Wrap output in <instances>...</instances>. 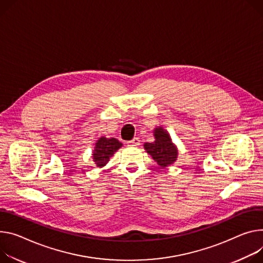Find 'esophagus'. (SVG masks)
I'll return each instance as SVG.
<instances>
[{"label":"esophagus","mask_w":263,"mask_h":263,"mask_svg":"<svg viewBox=\"0 0 263 263\" xmlns=\"http://www.w3.org/2000/svg\"><path fill=\"white\" fill-rule=\"evenodd\" d=\"M129 145L130 146H133V147H137L140 145V140L138 137H134L132 140L129 141Z\"/></svg>","instance_id":"34e87169"}]
</instances>
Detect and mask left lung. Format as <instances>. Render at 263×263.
Here are the masks:
<instances>
[{"instance_id":"left-lung-1","label":"left lung","mask_w":263,"mask_h":263,"mask_svg":"<svg viewBox=\"0 0 263 263\" xmlns=\"http://www.w3.org/2000/svg\"><path fill=\"white\" fill-rule=\"evenodd\" d=\"M154 137L153 142H146L144 145L147 153L162 168L173 164L177 159L178 151L169 133L162 127H157L154 130Z\"/></svg>"}]
</instances>
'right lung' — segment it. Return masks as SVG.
<instances>
[{"label":"right lung","mask_w":263,"mask_h":263,"mask_svg":"<svg viewBox=\"0 0 263 263\" xmlns=\"http://www.w3.org/2000/svg\"><path fill=\"white\" fill-rule=\"evenodd\" d=\"M123 146L122 142H119L116 138H107L102 136L97 142L93 150V161L99 168L106 165L110 157Z\"/></svg>","instance_id":"obj_1"}]
</instances>
